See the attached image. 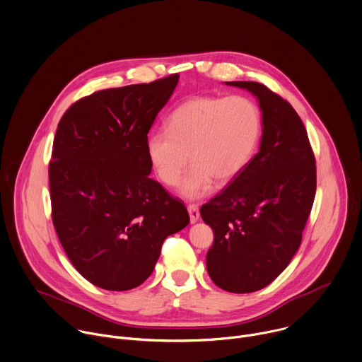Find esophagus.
Instances as JSON below:
<instances>
[{
	"instance_id": "1",
	"label": "esophagus",
	"mask_w": 362,
	"mask_h": 362,
	"mask_svg": "<svg viewBox=\"0 0 362 362\" xmlns=\"http://www.w3.org/2000/svg\"><path fill=\"white\" fill-rule=\"evenodd\" d=\"M187 211H189V216H190V221L196 223L199 220V217H200L199 206L197 204H189L187 206Z\"/></svg>"
}]
</instances>
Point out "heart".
I'll use <instances>...</instances> for the list:
<instances>
[{
	"mask_svg": "<svg viewBox=\"0 0 362 362\" xmlns=\"http://www.w3.org/2000/svg\"><path fill=\"white\" fill-rule=\"evenodd\" d=\"M262 134L260 110L246 96H197L180 103L168 117V131L148 136L146 155L159 180L173 187L190 162L180 185L187 199L204 196L226 185L252 159Z\"/></svg>",
	"mask_w": 362,
	"mask_h": 362,
	"instance_id": "heart-1",
	"label": "heart"
}]
</instances>
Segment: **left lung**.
<instances>
[{
    "label": "left lung",
    "mask_w": 362,
    "mask_h": 362,
    "mask_svg": "<svg viewBox=\"0 0 362 362\" xmlns=\"http://www.w3.org/2000/svg\"><path fill=\"white\" fill-rule=\"evenodd\" d=\"M259 99V153L200 209L214 233L206 256L213 283L230 293L264 288L290 264L301 245L317 187L315 158L301 117L266 85L226 82Z\"/></svg>",
    "instance_id": "left-lung-1"
}]
</instances>
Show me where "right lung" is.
<instances>
[{"label":"right lung","instance_id":"obj_1","mask_svg":"<svg viewBox=\"0 0 362 362\" xmlns=\"http://www.w3.org/2000/svg\"><path fill=\"white\" fill-rule=\"evenodd\" d=\"M179 75L93 92L61 117L49 162L52 223L82 277L110 291L141 286L189 213L151 179L148 132Z\"/></svg>","mask_w":362,"mask_h":362}]
</instances>
